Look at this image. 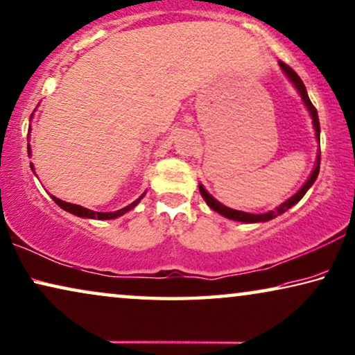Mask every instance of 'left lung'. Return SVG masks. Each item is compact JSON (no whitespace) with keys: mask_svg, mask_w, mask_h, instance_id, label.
<instances>
[{"mask_svg":"<svg viewBox=\"0 0 355 355\" xmlns=\"http://www.w3.org/2000/svg\"><path fill=\"white\" fill-rule=\"evenodd\" d=\"M280 69L286 75V78L291 81V85L295 86V89L297 91V94L301 96L302 102H304L307 112H309V115L312 118V125H314V131H315V139L317 142H320V123H318V115H317V110L315 107L312 105V102L309 99V96H307V91H306V86L302 83V80L300 76L296 75V71H293L288 65L284 64V62H279ZM318 169H320V150L317 152V160H315V166L312 169V173L309 174V178H307V181L302 184L301 189L297 190L295 195H291L288 200H285L284 203L279 205L275 209H270V211L267 213H261V214H253V213H245V211H239V209H232L229 207H225L220 202H218L211 193L208 192L207 189H205L202 184H198V189H200V193H202V197L207 205L211 209H214L216 213H219L220 216H224V218L227 219H232V220H239V223H245V224H254V223H267V220L277 218V216L284 214L285 211H288L291 207H295V205L300 202V200L304 197L307 190L312 187V184L315 182V179L318 176Z\"/></svg>","mask_w":355,"mask_h":355,"instance_id":"left-lung-1","label":"left lung"}]
</instances>
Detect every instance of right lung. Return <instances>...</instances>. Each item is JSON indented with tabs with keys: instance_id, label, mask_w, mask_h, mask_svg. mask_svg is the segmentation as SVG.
Segmentation results:
<instances>
[{
	"instance_id": "add662e5",
	"label": "right lung",
	"mask_w": 355,
	"mask_h": 355,
	"mask_svg": "<svg viewBox=\"0 0 355 355\" xmlns=\"http://www.w3.org/2000/svg\"><path fill=\"white\" fill-rule=\"evenodd\" d=\"M30 155H32V148H30V144H28V157H30ZM30 168H32V171L35 173L33 165H30ZM144 197H146V192H144L139 198L135 200V202L130 203V205H128V207H125V208L116 209V211H110V213H101V211H92V209H88V208L81 207V205H75V203L64 202V200H60V198H58V197H54V195H51V198H53L54 202L58 203L59 207L64 209V211L78 216V218H85V219H99V220H107V219L120 218V216H123V214L128 213V211H131L132 208L137 207V203H139Z\"/></svg>"
}]
</instances>
